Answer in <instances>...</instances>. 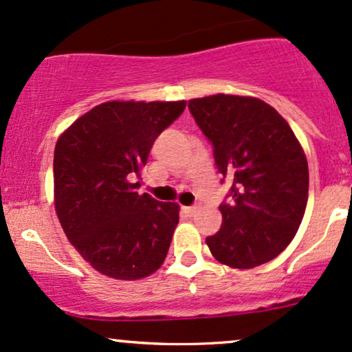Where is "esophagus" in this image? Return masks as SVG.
<instances>
[{
  "instance_id": "34e87169",
  "label": "esophagus",
  "mask_w": 352,
  "mask_h": 352,
  "mask_svg": "<svg viewBox=\"0 0 352 352\" xmlns=\"http://www.w3.org/2000/svg\"><path fill=\"white\" fill-rule=\"evenodd\" d=\"M200 210V205H193V206H187V208H185V213L188 214V217H193L195 213H197V211Z\"/></svg>"
}]
</instances>
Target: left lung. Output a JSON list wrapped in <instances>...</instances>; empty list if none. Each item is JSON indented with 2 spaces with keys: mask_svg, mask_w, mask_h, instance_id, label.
Returning a JSON list of instances; mask_svg holds the SVG:
<instances>
[{
  "mask_svg": "<svg viewBox=\"0 0 352 352\" xmlns=\"http://www.w3.org/2000/svg\"><path fill=\"white\" fill-rule=\"evenodd\" d=\"M195 122L213 146L223 180V224L208 236L214 259L252 269L277 257L302 223L308 201V164L289 122L251 96L213 95L188 101Z\"/></svg>",
  "mask_w": 352,
  "mask_h": 352,
  "instance_id": "1",
  "label": "left lung"
}]
</instances>
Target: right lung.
I'll list each match as a JSON object with an SVG mask.
<instances>
[{"instance_id":"obj_1","label":"right lung","mask_w":352,"mask_h":352,"mask_svg":"<svg viewBox=\"0 0 352 352\" xmlns=\"http://www.w3.org/2000/svg\"><path fill=\"white\" fill-rule=\"evenodd\" d=\"M187 101H108L85 113L54 152L55 211L93 269L120 280L154 274L179 224V205L138 193L157 135Z\"/></svg>"}]
</instances>
